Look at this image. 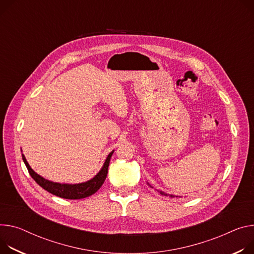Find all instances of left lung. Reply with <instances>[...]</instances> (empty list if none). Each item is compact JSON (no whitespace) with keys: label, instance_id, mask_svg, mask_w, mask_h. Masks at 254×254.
Returning <instances> with one entry per match:
<instances>
[{"label":"left lung","instance_id":"8db88e82","mask_svg":"<svg viewBox=\"0 0 254 254\" xmlns=\"http://www.w3.org/2000/svg\"><path fill=\"white\" fill-rule=\"evenodd\" d=\"M160 193H161V194H162V195H168L167 193H164L163 191H160ZM170 196H171V197H174V195H170ZM176 197H177V196H176Z\"/></svg>","mask_w":254,"mask_h":254}]
</instances>
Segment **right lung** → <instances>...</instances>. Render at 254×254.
I'll return each instance as SVG.
<instances>
[{"label": "right lung", "instance_id": "right-lung-1", "mask_svg": "<svg viewBox=\"0 0 254 254\" xmlns=\"http://www.w3.org/2000/svg\"><path fill=\"white\" fill-rule=\"evenodd\" d=\"M113 152L114 151L109 153L101 170L93 178L86 181V182H82V183H78V184L58 183V182H53V181L44 179L43 177H41L40 175H38L36 172H34L31 169L25 156L23 154H22V159H23V161H24V163L28 169L30 176L43 190H48L49 192H51L54 195H57V196H60L63 198L80 199V198H84V197L92 195L101 188V186L103 184V182L107 176L110 158H111Z\"/></svg>", "mask_w": 254, "mask_h": 254}]
</instances>
